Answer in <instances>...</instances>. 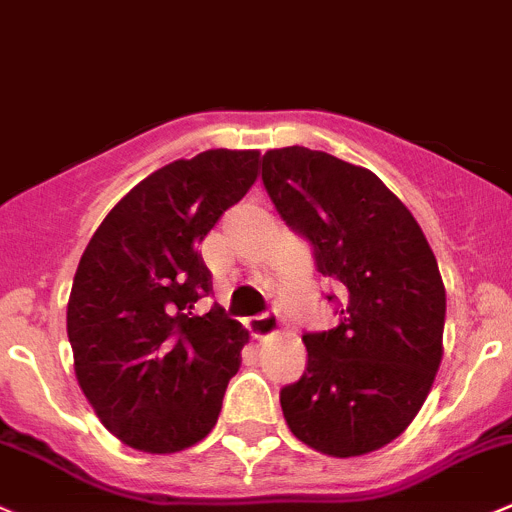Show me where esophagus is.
Here are the masks:
<instances>
[{
	"label": "esophagus",
	"mask_w": 512,
	"mask_h": 512,
	"mask_svg": "<svg viewBox=\"0 0 512 512\" xmlns=\"http://www.w3.org/2000/svg\"><path fill=\"white\" fill-rule=\"evenodd\" d=\"M247 330L255 337H267L277 330V320L270 315V312H262V315H255L247 320Z\"/></svg>",
	"instance_id": "1"
}]
</instances>
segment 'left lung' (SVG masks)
<instances>
[{"instance_id": "8db88e82", "label": "left lung", "mask_w": 512, "mask_h": 512, "mask_svg": "<svg viewBox=\"0 0 512 512\" xmlns=\"http://www.w3.org/2000/svg\"><path fill=\"white\" fill-rule=\"evenodd\" d=\"M262 185L315 270L345 287L332 330L305 332V372L280 390L292 435L335 458L393 443L443 360L445 287L408 207L370 170L307 147L262 157Z\"/></svg>"}]
</instances>
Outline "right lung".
Instances as JSON below:
<instances>
[{"label": "right lung", "mask_w": 512, "mask_h": 512, "mask_svg": "<svg viewBox=\"0 0 512 512\" xmlns=\"http://www.w3.org/2000/svg\"><path fill=\"white\" fill-rule=\"evenodd\" d=\"M255 150H207L152 172L89 240L67 305L79 388L130 448L177 453L217 423L247 332L200 310V242L257 177Z\"/></svg>", "instance_id": "add662e5"}]
</instances>
